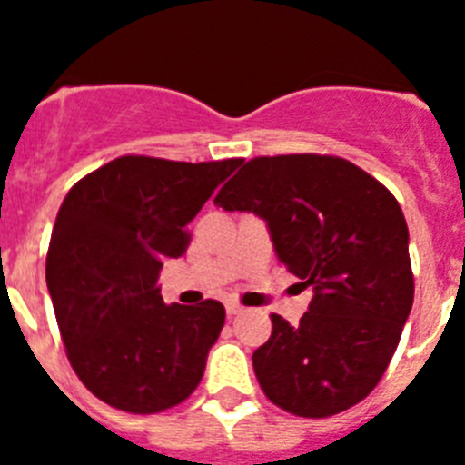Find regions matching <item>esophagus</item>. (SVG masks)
<instances>
[{
  "label": "esophagus",
  "instance_id": "obj_1",
  "mask_svg": "<svg viewBox=\"0 0 465 465\" xmlns=\"http://www.w3.org/2000/svg\"><path fill=\"white\" fill-rule=\"evenodd\" d=\"M225 312H228V316H237L244 312V307L237 305V302H228V305H225Z\"/></svg>",
  "mask_w": 465,
  "mask_h": 465
}]
</instances>
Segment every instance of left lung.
I'll use <instances>...</instances> for the list:
<instances>
[{"label":"left lung","mask_w":465,"mask_h":465,"mask_svg":"<svg viewBox=\"0 0 465 465\" xmlns=\"http://www.w3.org/2000/svg\"><path fill=\"white\" fill-rule=\"evenodd\" d=\"M268 223L274 252L312 286L310 310L253 351L265 396L322 419L363 401L389 368L414 300L408 223L375 176L335 155L253 158L216 195Z\"/></svg>","instance_id":"obj_1"}]
</instances>
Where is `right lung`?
Wrapping results in <instances>:
<instances>
[{
	"mask_svg": "<svg viewBox=\"0 0 465 465\" xmlns=\"http://www.w3.org/2000/svg\"><path fill=\"white\" fill-rule=\"evenodd\" d=\"M240 165L123 155L64 197L48 246V293L74 372L111 408L163 412L203 380L223 305H165L158 274L165 258L186 253V225Z\"/></svg>",
	"mask_w": 465,
	"mask_h": 465,
	"instance_id": "obj_1",
	"label": "right lung"
}]
</instances>
